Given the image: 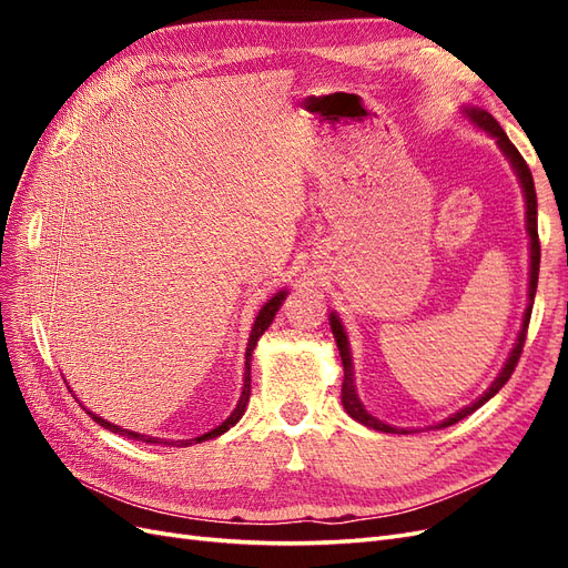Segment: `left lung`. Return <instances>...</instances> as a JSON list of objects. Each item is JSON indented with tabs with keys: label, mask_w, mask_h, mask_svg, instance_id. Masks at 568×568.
<instances>
[{
	"label": "left lung",
	"mask_w": 568,
	"mask_h": 568,
	"mask_svg": "<svg viewBox=\"0 0 568 568\" xmlns=\"http://www.w3.org/2000/svg\"><path fill=\"white\" fill-rule=\"evenodd\" d=\"M467 115L474 120V123L486 130L490 136H495L497 140V146L503 149L505 156L509 159L514 173H517L519 182H521V189H524V196H526V222H528V236H530V282H528V307L524 313V324H521V332L517 336V343H514V348L507 357V363L503 367V372L497 374V379L490 384V388L480 395V398L471 405H467L464 409L455 412L453 417H448L445 422L436 424V428H445V426H453L457 424L459 419H464L467 415H471V412H476L480 405L488 403L493 395L500 390L507 382L509 376L514 372V367H517L519 357H521V351H524V341H526V332H528V322H530V311H532V298H536V288H538V272H540V239H538V199H536V184H532V175L530 170L524 161V156L519 153V149L514 146L509 142V136L505 134V130L500 128V123L497 120L484 111V109H467ZM329 324H332V332H334V338H336V346H338V353H341V363H343V386H341V403L343 407H346L348 415L365 424L369 428H376V432H384V434H407V428H395V426H388L384 424L382 419L372 417L369 412L365 409V405L359 403L357 398V390H355V374H353V359H351V346H348V336L346 332H343V324L341 320L336 317V313L329 315Z\"/></svg>",
	"instance_id": "left-lung-1"
}]
</instances>
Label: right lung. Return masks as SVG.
Instances as JSON below:
<instances>
[{
	"mask_svg": "<svg viewBox=\"0 0 568 568\" xmlns=\"http://www.w3.org/2000/svg\"><path fill=\"white\" fill-rule=\"evenodd\" d=\"M284 298H286V291H280V294H274L263 307H261V313H257V317H255V322H253V329H251V338H248V348H246V372H244V388H242V398H239V403H236V407H234V412L232 415L222 422L220 426H215L213 432H209V434H203V436H199L196 438V443H201V440H209V438H217V436H222L227 432L230 426H234L239 419H242V415L246 412V405H248V395H251V355H253V348H255V343H257V338H261L263 334H265V329L267 326L272 324V320H274V315H277V311L282 307V303H284ZM88 415L99 424V426H104V428H109V432H113V434H120V436H128V438H132V440H144V443H165V445H178V448H186V445H192L194 440H173V443H168V440H161V438H146V436H140L136 432H128V428H120V426H115V424H111V422H106V419H101V417H97V415H92V412L88 409Z\"/></svg>",
	"mask_w": 568,
	"mask_h": 568,
	"instance_id": "1",
	"label": "right lung"
}]
</instances>
